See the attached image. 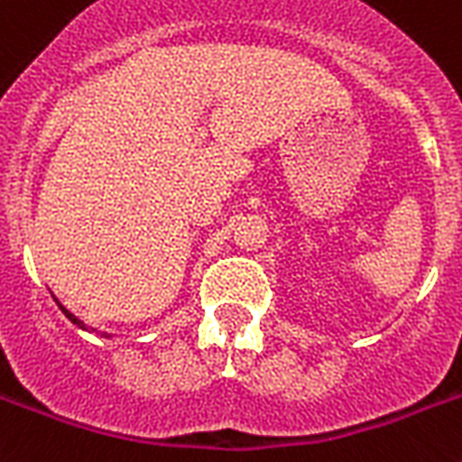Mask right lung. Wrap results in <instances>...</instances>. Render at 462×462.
<instances>
[{"label": "right lung", "mask_w": 462, "mask_h": 462, "mask_svg": "<svg viewBox=\"0 0 462 462\" xmlns=\"http://www.w3.org/2000/svg\"><path fill=\"white\" fill-rule=\"evenodd\" d=\"M51 296H54V294H51ZM54 301L59 303V309H61V313H63V316H66V318H69V320L73 322V325H78V328H80V329H92V332H97L95 328H88V325H85V322H82L80 318H78V316H73V313H70V310L66 309V306H63V303L59 301V299H56V296H54ZM101 335H104V337H111V335H108V332H101Z\"/></svg>", "instance_id": "1"}]
</instances>
